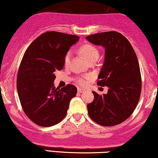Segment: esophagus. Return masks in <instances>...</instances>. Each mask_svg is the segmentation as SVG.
<instances>
[{
    "label": "esophagus",
    "instance_id": "esophagus-1",
    "mask_svg": "<svg viewBox=\"0 0 158 158\" xmlns=\"http://www.w3.org/2000/svg\"><path fill=\"white\" fill-rule=\"evenodd\" d=\"M78 92H79V93H84L85 92V89H81V88H78Z\"/></svg>",
    "mask_w": 158,
    "mask_h": 158
}]
</instances>
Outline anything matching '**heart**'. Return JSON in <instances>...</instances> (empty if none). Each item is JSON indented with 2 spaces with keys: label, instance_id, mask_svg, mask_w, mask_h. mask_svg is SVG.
Returning <instances> with one entry per match:
<instances>
[{
  "label": "heart",
  "instance_id": "obj_1",
  "mask_svg": "<svg viewBox=\"0 0 158 158\" xmlns=\"http://www.w3.org/2000/svg\"><path fill=\"white\" fill-rule=\"evenodd\" d=\"M79 52L84 57H85V59L87 61L89 62L95 58H98L99 56V52L98 49H97L95 46L90 44H86L81 46L79 48ZM71 52H68L65 54L64 60H63V63L65 67L69 66L70 64V62H71ZM92 78L90 75L86 76L85 79L84 78H78L77 79V82L81 86H85L87 85V80H89Z\"/></svg>",
  "mask_w": 158,
  "mask_h": 158
}]
</instances>
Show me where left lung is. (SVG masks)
<instances>
[{
	"label": "left lung",
	"mask_w": 158,
	"mask_h": 158,
	"mask_svg": "<svg viewBox=\"0 0 158 158\" xmlns=\"http://www.w3.org/2000/svg\"><path fill=\"white\" fill-rule=\"evenodd\" d=\"M105 49L104 63L97 85L109 87L107 94L93 92V101L87 105L89 117L103 126L120 124L132 114L139 103L141 77L137 56L129 41L115 31L86 37Z\"/></svg>",
	"instance_id": "8db88e82"
}]
</instances>
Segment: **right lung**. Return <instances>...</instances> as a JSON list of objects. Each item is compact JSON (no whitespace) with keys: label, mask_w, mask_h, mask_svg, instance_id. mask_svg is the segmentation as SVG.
I'll return each instance as SVG.
<instances>
[{"label":"right lung","mask_w":158,"mask_h":158,"mask_svg":"<svg viewBox=\"0 0 158 158\" xmlns=\"http://www.w3.org/2000/svg\"><path fill=\"white\" fill-rule=\"evenodd\" d=\"M79 39L75 35L46 32L24 54L17 73V93L24 112L39 126H52L63 120L77 95L74 85L56 88L54 80L56 71L63 69L65 54Z\"/></svg>","instance_id":"add662e5"}]
</instances>
